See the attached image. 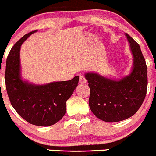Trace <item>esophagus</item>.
Instances as JSON below:
<instances>
[{"label": "esophagus", "mask_w": 156, "mask_h": 156, "mask_svg": "<svg viewBox=\"0 0 156 156\" xmlns=\"http://www.w3.org/2000/svg\"><path fill=\"white\" fill-rule=\"evenodd\" d=\"M79 82L80 83H86V79L85 78V77L83 76H82V75H80L79 76Z\"/></svg>", "instance_id": "1"}]
</instances>
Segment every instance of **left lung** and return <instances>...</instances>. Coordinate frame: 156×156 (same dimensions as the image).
<instances>
[{"instance_id": "left-lung-1", "label": "left lung", "mask_w": 156, "mask_h": 156, "mask_svg": "<svg viewBox=\"0 0 156 156\" xmlns=\"http://www.w3.org/2000/svg\"><path fill=\"white\" fill-rule=\"evenodd\" d=\"M133 55V63L127 76L115 80L95 72L85 78L90 88L89 104L93 114L102 121L117 122L133 116L146 96L147 69L140 45L125 34Z\"/></svg>"}]
</instances>
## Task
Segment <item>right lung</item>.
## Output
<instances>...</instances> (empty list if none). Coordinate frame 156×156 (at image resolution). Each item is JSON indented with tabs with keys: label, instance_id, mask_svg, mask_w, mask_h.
I'll return each instance as SVG.
<instances>
[{
	"label": "right lung",
	"instance_id": "obj_1",
	"mask_svg": "<svg viewBox=\"0 0 156 156\" xmlns=\"http://www.w3.org/2000/svg\"><path fill=\"white\" fill-rule=\"evenodd\" d=\"M36 31L25 34L11 48L6 60L5 86L11 105L23 119L31 125L48 127L63 117L66 112V101L78 86L79 77L43 85L22 79L21 47Z\"/></svg>",
	"mask_w": 156,
	"mask_h": 156
}]
</instances>
